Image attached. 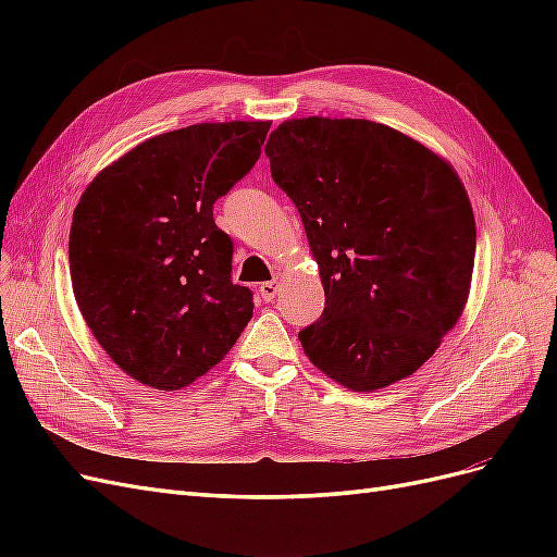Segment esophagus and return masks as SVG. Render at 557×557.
I'll use <instances>...</instances> for the list:
<instances>
[{"label":"esophagus","mask_w":557,"mask_h":557,"mask_svg":"<svg viewBox=\"0 0 557 557\" xmlns=\"http://www.w3.org/2000/svg\"><path fill=\"white\" fill-rule=\"evenodd\" d=\"M278 285H281L278 276H276L274 281H267V283H262V285H260V295H262V299H264V301H272V299L276 297V293H278Z\"/></svg>","instance_id":"1"}]
</instances>
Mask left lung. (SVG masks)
Listing matches in <instances>:
<instances>
[{
	"label": "left lung",
	"instance_id": "1",
	"mask_svg": "<svg viewBox=\"0 0 557 557\" xmlns=\"http://www.w3.org/2000/svg\"><path fill=\"white\" fill-rule=\"evenodd\" d=\"M293 199L325 290L299 332L307 358L352 393L418 372L458 323L476 223L453 164L362 117H293L264 146Z\"/></svg>",
	"mask_w": 557,
	"mask_h": 557
}]
</instances>
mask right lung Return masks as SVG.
Masks as SVG:
<instances>
[{
    "mask_svg": "<svg viewBox=\"0 0 557 557\" xmlns=\"http://www.w3.org/2000/svg\"><path fill=\"white\" fill-rule=\"evenodd\" d=\"M269 121L158 134L83 190L70 232L76 305L127 376L181 391L221 362L252 315L232 283V239L213 201L260 158Z\"/></svg>",
    "mask_w": 557,
    "mask_h": 557,
    "instance_id": "1",
    "label": "right lung"
}]
</instances>
